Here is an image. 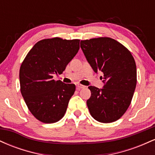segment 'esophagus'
Instances as JSON below:
<instances>
[{"label":"esophagus","mask_w":155,"mask_h":155,"mask_svg":"<svg viewBox=\"0 0 155 155\" xmlns=\"http://www.w3.org/2000/svg\"><path fill=\"white\" fill-rule=\"evenodd\" d=\"M76 89H77L78 90H81V89L82 88H84V85L80 84H76Z\"/></svg>","instance_id":"obj_1"}]
</instances>
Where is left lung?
<instances>
[{"instance_id":"left-lung-1","label":"left lung","mask_w":155,"mask_h":155,"mask_svg":"<svg viewBox=\"0 0 155 155\" xmlns=\"http://www.w3.org/2000/svg\"><path fill=\"white\" fill-rule=\"evenodd\" d=\"M87 60L101 76L102 89L88 87L91 96L87 105L91 116L103 123L117 121L125 113L132 101L137 82L136 65L130 51L108 37L81 41Z\"/></svg>"}]
</instances>
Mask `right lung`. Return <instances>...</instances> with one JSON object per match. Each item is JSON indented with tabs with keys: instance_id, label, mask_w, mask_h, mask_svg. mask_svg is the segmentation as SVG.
Instances as JSON below:
<instances>
[{
	"instance_id": "1",
	"label": "right lung",
	"mask_w": 155,
	"mask_h": 155,
	"mask_svg": "<svg viewBox=\"0 0 155 155\" xmlns=\"http://www.w3.org/2000/svg\"><path fill=\"white\" fill-rule=\"evenodd\" d=\"M79 39L39 41L30 50L19 70L20 90L32 114L44 123L58 122L65 115L76 86L55 81L79 49Z\"/></svg>"
}]
</instances>
